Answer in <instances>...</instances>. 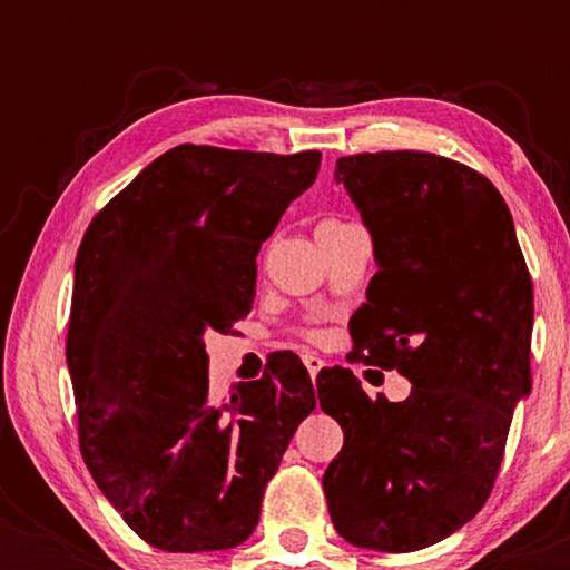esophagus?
<instances>
[{
  "instance_id": "obj_1",
  "label": "esophagus",
  "mask_w": 570,
  "mask_h": 570,
  "mask_svg": "<svg viewBox=\"0 0 570 570\" xmlns=\"http://www.w3.org/2000/svg\"><path fill=\"white\" fill-rule=\"evenodd\" d=\"M303 363H306V368H308V373H311V379H316V373L324 368V361L318 355H311V353H306L303 355Z\"/></svg>"
}]
</instances>
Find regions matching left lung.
<instances>
[{
    "instance_id": "1",
    "label": "left lung",
    "mask_w": 570,
    "mask_h": 570,
    "mask_svg": "<svg viewBox=\"0 0 570 570\" xmlns=\"http://www.w3.org/2000/svg\"><path fill=\"white\" fill-rule=\"evenodd\" d=\"M334 178L379 264L350 318L353 357L400 371L412 392L368 400L353 371L318 373V404L345 433L324 493L347 542L412 552L462 529L493 490L532 392V277L501 191L478 170L396 150L340 158Z\"/></svg>"
}]
</instances>
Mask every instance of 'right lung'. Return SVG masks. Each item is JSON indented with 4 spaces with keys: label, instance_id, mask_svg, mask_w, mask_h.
I'll use <instances>...</instances> for the list:
<instances>
[{
    "label": "right lung",
    "instance_id": "add662e5",
    "mask_svg": "<svg viewBox=\"0 0 570 570\" xmlns=\"http://www.w3.org/2000/svg\"><path fill=\"white\" fill-rule=\"evenodd\" d=\"M318 166V150L178 145L85 233L67 334L80 451L100 493L155 548L244 542L316 407L295 355L215 402L205 334H228L252 311L256 254Z\"/></svg>",
    "mask_w": 570,
    "mask_h": 570
}]
</instances>
